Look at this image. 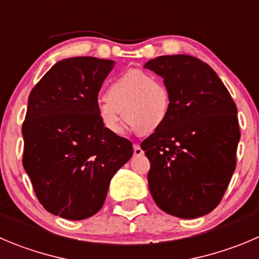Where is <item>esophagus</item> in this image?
<instances>
[{
    "label": "esophagus",
    "instance_id": "34e87169",
    "mask_svg": "<svg viewBox=\"0 0 259 259\" xmlns=\"http://www.w3.org/2000/svg\"><path fill=\"white\" fill-rule=\"evenodd\" d=\"M134 154L135 156H141V155L144 154V151H142V149L140 147V145H134Z\"/></svg>",
    "mask_w": 259,
    "mask_h": 259
}]
</instances>
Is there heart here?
Masks as SVG:
<instances>
[{
  "label": "heart",
  "instance_id": "obj_1",
  "mask_svg": "<svg viewBox=\"0 0 259 259\" xmlns=\"http://www.w3.org/2000/svg\"><path fill=\"white\" fill-rule=\"evenodd\" d=\"M170 104V91L161 78L146 71L130 70L108 86L98 112L100 122L110 134H120L125 120L137 135L149 136L166 122Z\"/></svg>",
  "mask_w": 259,
  "mask_h": 259
}]
</instances>
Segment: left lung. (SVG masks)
Instances as JSON below:
<instances>
[{
  "label": "left lung",
  "mask_w": 259,
  "mask_h": 259,
  "mask_svg": "<svg viewBox=\"0 0 259 259\" xmlns=\"http://www.w3.org/2000/svg\"><path fill=\"white\" fill-rule=\"evenodd\" d=\"M145 68L164 78L170 113L141 144L150 193L166 213L196 219L223 199L236 166L238 109L215 71L187 54L160 56Z\"/></svg>",
  "instance_id": "8db88e82"
}]
</instances>
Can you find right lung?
<instances>
[{
    "instance_id": "1",
    "label": "right lung",
    "mask_w": 259,
    "mask_h": 259,
    "mask_svg": "<svg viewBox=\"0 0 259 259\" xmlns=\"http://www.w3.org/2000/svg\"><path fill=\"white\" fill-rule=\"evenodd\" d=\"M114 61L72 57L33 88L23 123V165L43 207L68 220L102 208L110 179L131 159V141L105 130L98 94Z\"/></svg>"
}]
</instances>
